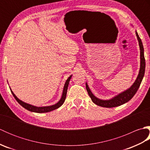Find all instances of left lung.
Instances as JSON below:
<instances>
[{"label": "left lung", "instance_id": "8db88e82", "mask_svg": "<svg viewBox=\"0 0 150 150\" xmlns=\"http://www.w3.org/2000/svg\"><path fill=\"white\" fill-rule=\"evenodd\" d=\"M136 35L137 37V39L139 41L140 50H141V68H140V71L137 78L136 81L134 83L132 86L131 88H129L128 90H126L125 91L122 92V93H120L119 95H117L116 97H113L110 100H100L99 98L95 97L91 93L90 88H89L87 83H86V90L88 93V95H90L91 100L93 103L95 104L100 106L101 107L104 108H113L120 106V105L124 104V103L128 102L129 100H131L132 97L134 96L136 92L137 91L138 89L141 84V82L142 81V79L144 77V72H145V66H146V62H145V58L144 55V47H143L142 42L141 39H140L137 32L136 31Z\"/></svg>", "mask_w": 150, "mask_h": 150}]
</instances>
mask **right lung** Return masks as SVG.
Segmentation results:
<instances>
[{
    "mask_svg": "<svg viewBox=\"0 0 150 150\" xmlns=\"http://www.w3.org/2000/svg\"><path fill=\"white\" fill-rule=\"evenodd\" d=\"M71 75L70 77H69V78L67 79V81H66V83L64 84V90H63V92H62V97L60 98V100L57 103V104L52 105V106H44V107H36L32 106V105H30L29 104H27L26 103H24L22 100H19L18 98L15 96V95L13 93V91L11 90V93L13 95V97H15V98L16 99L18 103L20 104L21 106L24 108L25 109H26L28 110H29L30 111H32V112H35V113H46V112H50L51 111H53L54 110H56L57 108H59V107H60L63 104V103H64L66 97V94H67V90H68V84L70 79H71ZM11 90V89H10Z\"/></svg>",
    "mask_w": 150,
    "mask_h": 150,
    "instance_id": "add662e5",
    "label": "right lung"
}]
</instances>
